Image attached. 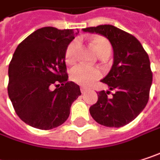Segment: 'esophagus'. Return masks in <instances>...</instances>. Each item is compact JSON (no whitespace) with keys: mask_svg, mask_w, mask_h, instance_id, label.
I'll return each mask as SVG.
<instances>
[{"mask_svg":"<svg viewBox=\"0 0 160 160\" xmlns=\"http://www.w3.org/2000/svg\"><path fill=\"white\" fill-rule=\"evenodd\" d=\"M87 90H88V88H86V87H80V92H81V93H85L86 92H87Z\"/></svg>","mask_w":160,"mask_h":160,"instance_id":"1","label":"esophagus"}]
</instances>
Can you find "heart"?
Returning <instances> with one entry per match:
<instances>
[{
    "mask_svg": "<svg viewBox=\"0 0 160 160\" xmlns=\"http://www.w3.org/2000/svg\"><path fill=\"white\" fill-rule=\"evenodd\" d=\"M91 44L99 56L109 55L111 52V45L109 42L102 37L95 36L91 40ZM80 47V42L78 40L72 41L66 49L65 59L68 64H73L77 60L78 50ZM102 77V71L96 68H89L83 65H79L72 68L70 72V78L75 83L82 86H90Z\"/></svg>",
    "mask_w": 160,
    "mask_h": 160,
    "instance_id": "obj_1",
    "label": "heart"
}]
</instances>
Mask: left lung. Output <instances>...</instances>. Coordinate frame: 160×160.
Masks as SVG:
<instances>
[{
	"label": "left lung",
	"mask_w": 160,
	"mask_h": 160,
	"mask_svg": "<svg viewBox=\"0 0 160 160\" xmlns=\"http://www.w3.org/2000/svg\"><path fill=\"white\" fill-rule=\"evenodd\" d=\"M83 31L105 36L114 50L111 70L101 80L109 91L97 92L98 100L90 108V114L107 127L127 125L143 111L149 99L153 73L148 54L134 36L111 25L90 27Z\"/></svg>",
	"instance_id": "1"
}]
</instances>
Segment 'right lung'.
Returning a JSON list of instances; mask_svg holds the SVG:
<instances>
[{"instance_id":"right-lung-1","label":"right lung","mask_w":160,"mask_h":160,"mask_svg":"<svg viewBox=\"0 0 160 160\" xmlns=\"http://www.w3.org/2000/svg\"><path fill=\"white\" fill-rule=\"evenodd\" d=\"M77 34L73 29L45 27L16 49L7 90L16 115L28 125L45 131L62 125L81 94L80 86L68 81L65 62L66 49Z\"/></svg>"}]
</instances>
